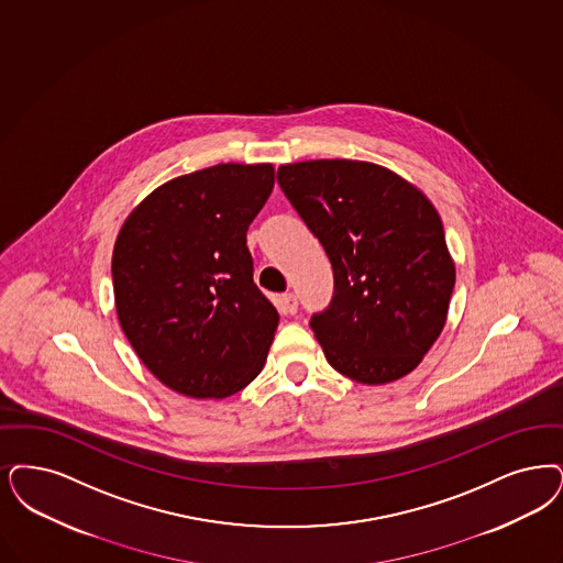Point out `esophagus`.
I'll list each match as a JSON object with an SVG mask.
<instances>
[{
	"instance_id": "1",
	"label": "esophagus",
	"mask_w": 563,
	"mask_h": 563,
	"mask_svg": "<svg viewBox=\"0 0 563 563\" xmlns=\"http://www.w3.org/2000/svg\"><path fill=\"white\" fill-rule=\"evenodd\" d=\"M280 301H283V308L287 314H297V297L292 292H285Z\"/></svg>"
}]
</instances>
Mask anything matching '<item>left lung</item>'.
Instances as JSON below:
<instances>
[{
  "label": "left lung",
  "instance_id": "left-lung-1",
  "mask_svg": "<svg viewBox=\"0 0 563 563\" xmlns=\"http://www.w3.org/2000/svg\"><path fill=\"white\" fill-rule=\"evenodd\" d=\"M276 180L333 266V299L310 320L327 361L364 385L402 379L440 338L454 289L435 207L366 161L289 163Z\"/></svg>",
  "mask_w": 563,
  "mask_h": 563
}]
</instances>
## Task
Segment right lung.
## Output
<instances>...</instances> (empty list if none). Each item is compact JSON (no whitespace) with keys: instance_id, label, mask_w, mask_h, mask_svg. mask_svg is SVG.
<instances>
[{"instance_id":"obj_1","label":"right lung","mask_w":563,"mask_h":563,"mask_svg":"<svg viewBox=\"0 0 563 563\" xmlns=\"http://www.w3.org/2000/svg\"><path fill=\"white\" fill-rule=\"evenodd\" d=\"M272 188L271 163H220L158 186L117 234L121 329L188 398L232 396L264 368L278 312L253 283L247 230Z\"/></svg>"}]
</instances>
